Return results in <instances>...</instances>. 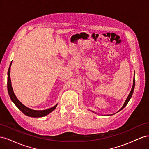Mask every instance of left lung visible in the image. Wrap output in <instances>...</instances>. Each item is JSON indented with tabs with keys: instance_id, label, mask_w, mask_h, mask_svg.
<instances>
[{
	"instance_id": "left-lung-1",
	"label": "left lung",
	"mask_w": 149,
	"mask_h": 149,
	"mask_svg": "<svg viewBox=\"0 0 149 149\" xmlns=\"http://www.w3.org/2000/svg\"><path fill=\"white\" fill-rule=\"evenodd\" d=\"M134 76H135V73H134ZM135 83H135V78H134V79H133V85H132V89H131V91H130V92L129 94L128 95L127 99H126V100H125V102L124 103V104H123V107H122L120 108V109L118 112H119L120 111H121L122 109H124V108L125 107V106L127 104V103L129 102V100H130V98H131V97H132V94H133V93H134V88H135ZM91 111L93 112H94V113H95V114H97V113H96V112H94V111ZM111 115H113V114H111Z\"/></svg>"
}]
</instances>
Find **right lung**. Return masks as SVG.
Here are the masks:
<instances>
[{"mask_svg": "<svg viewBox=\"0 0 149 149\" xmlns=\"http://www.w3.org/2000/svg\"><path fill=\"white\" fill-rule=\"evenodd\" d=\"M12 65V62L10 65L9 68L8 70V73H7V89H8V93L9 94V96L11 99L12 101L15 104V105L19 108V109L23 112V113L29 117H31V118H42V117H44L48 114L50 113L56 109V107L58 105L56 104L55 106L49 108V109H45V110H42V111H37V110H33L30 109V108L27 107L24 105L19 100H18L16 96L15 95L14 93H13V89L12 87V83H11V79H10V67Z\"/></svg>", "mask_w": 149, "mask_h": 149, "instance_id": "add662e5", "label": "right lung"}]
</instances>
